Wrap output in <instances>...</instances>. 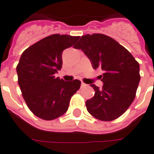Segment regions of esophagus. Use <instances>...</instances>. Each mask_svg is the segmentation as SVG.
<instances>
[{"label":"esophagus","instance_id":"34e87169","mask_svg":"<svg viewBox=\"0 0 154 154\" xmlns=\"http://www.w3.org/2000/svg\"><path fill=\"white\" fill-rule=\"evenodd\" d=\"M86 86V83H84V82H82V83H81V86H82V87H84V86Z\"/></svg>","mask_w":154,"mask_h":154}]
</instances>
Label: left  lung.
<instances>
[{"instance_id": "8db88e82", "label": "left lung", "mask_w": 154, "mask_h": 154, "mask_svg": "<svg viewBox=\"0 0 154 154\" xmlns=\"http://www.w3.org/2000/svg\"><path fill=\"white\" fill-rule=\"evenodd\" d=\"M73 47L82 50L94 69L100 68L104 72L100 75L103 82L102 89L90 85L95 93L86 102L88 112L105 122L119 118L136 97L140 64L128 50L103 34L84 35Z\"/></svg>"}]
</instances>
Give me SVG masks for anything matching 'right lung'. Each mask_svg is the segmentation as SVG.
<instances>
[{
  "label": "right lung",
  "mask_w": 154,
  "mask_h": 154,
  "mask_svg": "<svg viewBox=\"0 0 154 154\" xmlns=\"http://www.w3.org/2000/svg\"><path fill=\"white\" fill-rule=\"evenodd\" d=\"M79 36L54 34L43 38L22 53L16 67L18 82L29 110L43 120H54L68 111L71 97L81 82L55 77L62 68V52Z\"/></svg>",
  "instance_id": "right-lung-1"
}]
</instances>
